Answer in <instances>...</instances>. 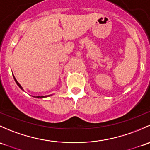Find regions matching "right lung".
<instances>
[{
  "instance_id": "obj_1",
  "label": "right lung",
  "mask_w": 150,
  "mask_h": 150,
  "mask_svg": "<svg viewBox=\"0 0 150 150\" xmlns=\"http://www.w3.org/2000/svg\"><path fill=\"white\" fill-rule=\"evenodd\" d=\"M13 78H14V80H15V82H16V83L17 85H18V87H19L20 88H21V89L22 90V91H23V88L21 87V85L19 84V83H18V82L16 80V79L15 78V77H14V75H13ZM52 95H49V96H34V97H35V98H46V97H49V96H51Z\"/></svg>"
}]
</instances>
